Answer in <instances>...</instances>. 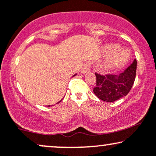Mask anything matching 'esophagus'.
Returning <instances> with one entry per match:
<instances>
[{
  "label": "esophagus",
  "mask_w": 156,
  "mask_h": 156,
  "mask_svg": "<svg viewBox=\"0 0 156 156\" xmlns=\"http://www.w3.org/2000/svg\"><path fill=\"white\" fill-rule=\"evenodd\" d=\"M90 69H91V64L90 63H89V62H87V63H85L83 65L81 69H80V72L83 73V74H85V73L89 72Z\"/></svg>",
  "instance_id": "34e87169"
}]
</instances>
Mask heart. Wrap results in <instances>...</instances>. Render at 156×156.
Returning <instances> with one entry per match:
<instances>
[{"label":"heart","instance_id":"b5f03b06","mask_svg":"<svg viewBox=\"0 0 156 156\" xmlns=\"http://www.w3.org/2000/svg\"><path fill=\"white\" fill-rule=\"evenodd\" d=\"M117 48V47L116 45H108L107 47V51L109 52H112L115 51ZM123 61H124V56L122 54V52L117 51L103 64V67L105 68L114 67V66L121 64Z\"/></svg>","mask_w":156,"mask_h":156}]
</instances>
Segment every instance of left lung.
<instances>
[{
    "instance_id": "8db88e82",
    "label": "left lung",
    "mask_w": 156,
    "mask_h": 156,
    "mask_svg": "<svg viewBox=\"0 0 156 156\" xmlns=\"http://www.w3.org/2000/svg\"><path fill=\"white\" fill-rule=\"evenodd\" d=\"M137 62L134 59L124 72L119 75H102L95 73L94 94L103 101L112 103L128 94L133 87L136 73Z\"/></svg>"
}]
</instances>
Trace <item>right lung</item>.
Segmentation results:
<instances>
[{"instance_id": "right-lung-1", "label": "right lung", "mask_w": 156, "mask_h": 156, "mask_svg": "<svg viewBox=\"0 0 156 156\" xmlns=\"http://www.w3.org/2000/svg\"><path fill=\"white\" fill-rule=\"evenodd\" d=\"M76 75H77V73H76V74H75V75H74V76H73V77L76 76ZM62 101V100H61V101H58V103H59V102H61V101ZM48 106H50V105H48Z\"/></svg>"}]
</instances>
